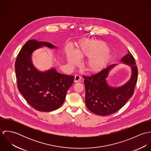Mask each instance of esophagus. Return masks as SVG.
Returning a JSON list of instances; mask_svg holds the SVG:
<instances>
[{"label":"esophagus","instance_id":"esophagus-1","mask_svg":"<svg viewBox=\"0 0 151 151\" xmlns=\"http://www.w3.org/2000/svg\"><path fill=\"white\" fill-rule=\"evenodd\" d=\"M81 80V77L79 75H76L74 77V81L76 83H77L78 81H80Z\"/></svg>","mask_w":151,"mask_h":151}]
</instances>
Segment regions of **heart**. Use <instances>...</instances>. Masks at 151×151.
<instances>
[{
    "label": "heart",
    "mask_w": 151,
    "mask_h": 151,
    "mask_svg": "<svg viewBox=\"0 0 151 151\" xmlns=\"http://www.w3.org/2000/svg\"><path fill=\"white\" fill-rule=\"evenodd\" d=\"M65 55L68 62L71 65H77L80 58H88L85 63L86 70L91 73L102 71L108 63L110 57L106 45L100 41H89L83 43L75 52L67 48Z\"/></svg>",
    "instance_id": "b5f03b06"
}]
</instances>
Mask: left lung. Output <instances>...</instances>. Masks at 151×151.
I'll use <instances>...</instances> for the list:
<instances>
[{"label":"left lung","instance_id":"left-lung-1","mask_svg":"<svg viewBox=\"0 0 151 151\" xmlns=\"http://www.w3.org/2000/svg\"><path fill=\"white\" fill-rule=\"evenodd\" d=\"M121 62L129 65L132 74L129 81L123 86L113 88L106 83L109 71L116 65H111L100 72L91 76H85L86 104L92 113L99 116H108L122 108L132 96L138 79V68L135 61L128 50V54L121 59Z\"/></svg>","mask_w":151,"mask_h":151}]
</instances>
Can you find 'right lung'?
<instances>
[{"mask_svg":"<svg viewBox=\"0 0 151 151\" xmlns=\"http://www.w3.org/2000/svg\"><path fill=\"white\" fill-rule=\"evenodd\" d=\"M42 46L56 47L46 42L27 41L17 55L15 70L18 89L27 102L38 111H50L62 105L74 77L59 73L54 68L45 72L37 70L32 65L31 56Z\"/></svg>","mask_w":151,"mask_h":151,"instance_id":"add662e5","label":"right lung"}]
</instances>
